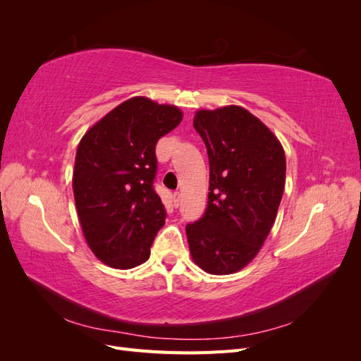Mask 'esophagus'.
Segmentation results:
<instances>
[{
    "mask_svg": "<svg viewBox=\"0 0 361 361\" xmlns=\"http://www.w3.org/2000/svg\"><path fill=\"white\" fill-rule=\"evenodd\" d=\"M179 204H180V194L176 191V192H173V206L178 207Z\"/></svg>",
    "mask_w": 361,
    "mask_h": 361,
    "instance_id": "1",
    "label": "esophagus"
}]
</instances>
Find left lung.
<instances>
[{
	"label": "left lung",
	"mask_w": 361,
	"mask_h": 361,
	"mask_svg": "<svg viewBox=\"0 0 361 361\" xmlns=\"http://www.w3.org/2000/svg\"><path fill=\"white\" fill-rule=\"evenodd\" d=\"M209 158V195L200 220L187 224L191 256L203 271L232 274L264 245L280 206L286 158L280 141L245 108L194 116Z\"/></svg>",
	"instance_id": "obj_1"
}]
</instances>
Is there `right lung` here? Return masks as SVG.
Returning a JSON list of instances; mask_svg holds the SVG:
<instances>
[{"label":"right lung","instance_id":"add662e5","mask_svg":"<svg viewBox=\"0 0 361 361\" xmlns=\"http://www.w3.org/2000/svg\"><path fill=\"white\" fill-rule=\"evenodd\" d=\"M182 117L178 106L137 96L81 138L72 179L76 212L87 244L105 265L129 269L149 259L167 216L154 188L155 146Z\"/></svg>","mask_w":361,"mask_h":361}]
</instances>
